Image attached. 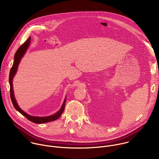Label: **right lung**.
<instances>
[{
    "mask_svg": "<svg viewBox=\"0 0 159 159\" xmlns=\"http://www.w3.org/2000/svg\"><path fill=\"white\" fill-rule=\"evenodd\" d=\"M30 41H31V37H29L28 38V39L22 44L21 46L18 48V50H17V52L15 53L14 55V63L12 65V66L11 69L10 70V73H9V84H10V96H11V99L12 101V102L13 104V106H14L15 109L18 111L20 113L25 116L28 120L31 121V122H33L34 123H38V124H41V123H48L50 121H55L56 120H57L58 118H59L61 114L63 113V111H64V108H65V101H66V98L64 100V102L63 103V105L61 107V109L56 113V114L50 116H47V117H37V116H30L25 112H24L22 111L17 105V102L16 101V99L14 98V93H13V88H12V79L14 76L15 75L17 70V67L19 65V63L20 61L21 58L23 57L24 54L25 53L26 51L27 50L29 44L30 43Z\"/></svg>",
    "mask_w": 159,
    "mask_h": 159,
    "instance_id": "add662e5",
    "label": "right lung"
}]
</instances>
